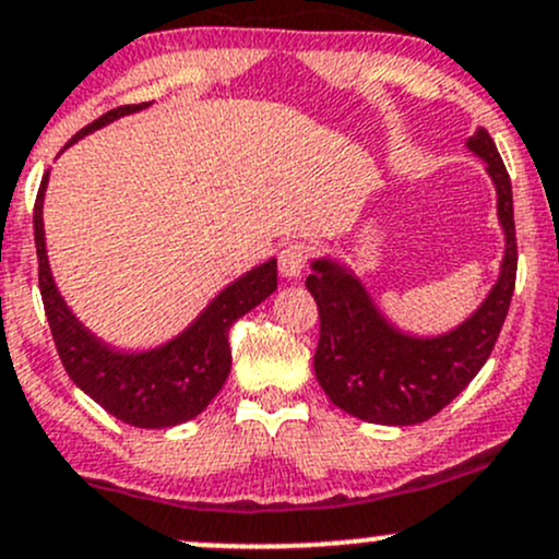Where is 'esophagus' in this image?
Wrapping results in <instances>:
<instances>
[{"instance_id": "34e87169", "label": "esophagus", "mask_w": 559, "mask_h": 559, "mask_svg": "<svg viewBox=\"0 0 559 559\" xmlns=\"http://www.w3.org/2000/svg\"><path fill=\"white\" fill-rule=\"evenodd\" d=\"M305 264H308V249H305V243H289L281 249L278 267L284 278H299Z\"/></svg>"}]
</instances>
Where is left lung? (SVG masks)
Here are the masks:
<instances>
[{"label": "left lung", "mask_w": 559, "mask_h": 559, "mask_svg": "<svg viewBox=\"0 0 559 559\" xmlns=\"http://www.w3.org/2000/svg\"><path fill=\"white\" fill-rule=\"evenodd\" d=\"M468 150L487 163L507 235L501 275L472 319L439 337H409L388 324L361 281L343 264L316 260L305 281L321 321L316 378L326 396L358 420L415 426L433 418L477 378L496 348L516 281L512 181L490 133L479 128Z\"/></svg>", "instance_id": "obj_1"}]
</instances>
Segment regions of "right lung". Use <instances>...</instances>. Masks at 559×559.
Wrapping results in <instances>:
<instances>
[{"mask_svg":"<svg viewBox=\"0 0 559 559\" xmlns=\"http://www.w3.org/2000/svg\"><path fill=\"white\" fill-rule=\"evenodd\" d=\"M150 104H126L102 115L85 126L69 144L107 126L122 115H131ZM67 144V146H69ZM47 174L39 185L34 203V243L39 260V295H43L47 324L52 343L61 356L63 369L96 404H102L117 420L136 428H168L192 420L211 404L230 374V343L227 332L240 316L267 299L278 286L275 260L260 264L243 278L219 292V297L203 310L201 319L187 332L144 354H120L93 337L67 308L56 284H52L50 264L45 254L43 227V198Z\"/></svg>","mask_w":559,"mask_h":559,"instance_id":"obj_1","label":"right lung"}]
</instances>
